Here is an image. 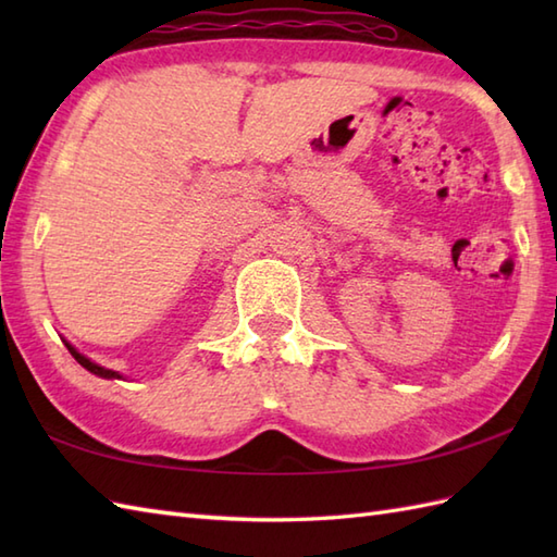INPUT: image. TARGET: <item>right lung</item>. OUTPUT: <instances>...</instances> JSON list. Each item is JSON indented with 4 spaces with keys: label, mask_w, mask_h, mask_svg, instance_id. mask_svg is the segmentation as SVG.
<instances>
[{
    "label": "right lung",
    "mask_w": 557,
    "mask_h": 557,
    "mask_svg": "<svg viewBox=\"0 0 557 557\" xmlns=\"http://www.w3.org/2000/svg\"><path fill=\"white\" fill-rule=\"evenodd\" d=\"M66 349L71 351V357H74L81 366H83V369H88L90 373H96V375H100V377H120V373H116V371H110V369H102V366H98V363H92L90 359H86V357H83V354H78L74 347H71L69 345V342H66Z\"/></svg>",
    "instance_id": "right-lung-1"
}]
</instances>
